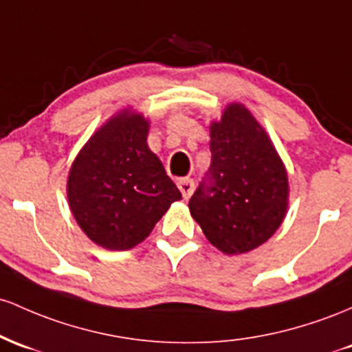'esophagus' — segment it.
I'll list each match as a JSON object with an SVG mask.
<instances>
[{"instance_id":"1","label":"esophagus","mask_w":352,"mask_h":352,"mask_svg":"<svg viewBox=\"0 0 352 352\" xmlns=\"http://www.w3.org/2000/svg\"><path fill=\"white\" fill-rule=\"evenodd\" d=\"M177 188H179L181 195H183L184 199H189L195 191V181L189 179V177H183V179L177 181Z\"/></svg>"}]
</instances>
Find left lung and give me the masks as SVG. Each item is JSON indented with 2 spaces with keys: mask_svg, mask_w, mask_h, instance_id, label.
Instances as JSON below:
<instances>
[{
  "mask_svg": "<svg viewBox=\"0 0 352 352\" xmlns=\"http://www.w3.org/2000/svg\"><path fill=\"white\" fill-rule=\"evenodd\" d=\"M209 131L211 166L189 199V211L212 246L241 254L281 226L289 192L286 169L243 104H229Z\"/></svg>",
  "mask_w": 352,
  "mask_h": 352,
  "instance_id": "obj_1",
  "label": "left lung"
}]
</instances>
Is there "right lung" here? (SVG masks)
<instances>
[{
    "mask_svg": "<svg viewBox=\"0 0 352 352\" xmlns=\"http://www.w3.org/2000/svg\"><path fill=\"white\" fill-rule=\"evenodd\" d=\"M149 123L123 111L109 120L76 156L68 177L71 212L91 241L126 251L148 238L179 189L149 151Z\"/></svg>",
    "mask_w": 352,
    "mask_h": 352,
    "instance_id": "obj_1",
    "label": "right lung"
}]
</instances>
